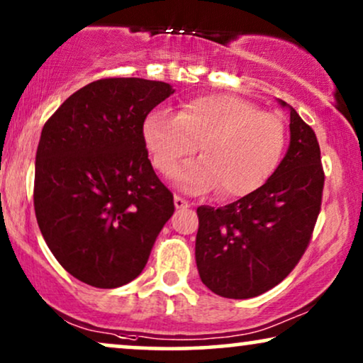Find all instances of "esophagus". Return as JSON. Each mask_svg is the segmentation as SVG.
I'll use <instances>...</instances> for the list:
<instances>
[{"label":"esophagus","instance_id":"1","mask_svg":"<svg viewBox=\"0 0 363 363\" xmlns=\"http://www.w3.org/2000/svg\"><path fill=\"white\" fill-rule=\"evenodd\" d=\"M175 208L177 210H186V208H190V203L180 195H175Z\"/></svg>","mask_w":363,"mask_h":363}]
</instances>
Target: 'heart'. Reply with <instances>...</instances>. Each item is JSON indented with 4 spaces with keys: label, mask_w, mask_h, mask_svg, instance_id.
Instances as JSON below:
<instances>
[{
    "label": "heart",
    "mask_w": 363,
    "mask_h": 363,
    "mask_svg": "<svg viewBox=\"0 0 363 363\" xmlns=\"http://www.w3.org/2000/svg\"><path fill=\"white\" fill-rule=\"evenodd\" d=\"M142 137L155 168L168 175L200 145L203 158L173 173L191 193L218 188L223 198H242L259 190L281 165L287 145L284 122L255 104L230 94L186 99L175 113L153 111Z\"/></svg>",
    "instance_id": "b5f03b06"
}]
</instances>
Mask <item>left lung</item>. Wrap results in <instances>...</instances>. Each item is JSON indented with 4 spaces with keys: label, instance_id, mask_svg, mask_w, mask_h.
<instances>
[{
    "label": "left lung",
    "instance_id": "1",
    "mask_svg": "<svg viewBox=\"0 0 363 363\" xmlns=\"http://www.w3.org/2000/svg\"><path fill=\"white\" fill-rule=\"evenodd\" d=\"M291 111L286 157L259 190L223 208L198 206L195 257L208 289L250 299L287 277L304 255L320 211L324 168L312 128Z\"/></svg>",
    "mask_w": 363,
    "mask_h": 363
}]
</instances>
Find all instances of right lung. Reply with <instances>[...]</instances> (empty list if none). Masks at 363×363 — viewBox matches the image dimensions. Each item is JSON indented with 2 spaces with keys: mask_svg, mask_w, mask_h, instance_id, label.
I'll return each mask as SVG.
<instances>
[{
  "mask_svg": "<svg viewBox=\"0 0 363 363\" xmlns=\"http://www.w3.org/2000/svg\"><path fill=\"white\" fill-rule=\"evenodd\" d=\"M173 92L160 81L99 79L44 123L36 220L59 264L89 286L113 289L135 279L175 211L142 137L145 117Z\"/></svg>",
  "mask_w": 363,
  "mask_h": 363,
  "instance_id": "obj_1",
  "label": "right lung"
}]
</instances>
